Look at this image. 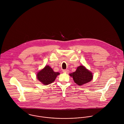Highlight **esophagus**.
I'll use <instances>...</instances> for the list:
<instances>
[{
	"label": "esophagus",
	"instance_id": "obj_1",
	"mask_svg": "<svg viewBox=\"0 0 124 124\" xmlns=\"http://www.w3.org/2000/svg\"><path fill=\"white\" fill-rule=\"evenodd\" d=\"M63 71L64 72H66V73H69V70H63Z\"/></svg>",
	"mask_w": 124,
	"mask_h": 124
}]
</instances>
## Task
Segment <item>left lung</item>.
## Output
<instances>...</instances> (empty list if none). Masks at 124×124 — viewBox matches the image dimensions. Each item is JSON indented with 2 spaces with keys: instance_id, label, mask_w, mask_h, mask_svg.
Wrapping results in <instances>:
<instances>
[{
  "instance_id": "8db88e82",
  "label": "left lung",
  "mask_w": 124,
  "mask_h": 124,
  "mask_svg": "<svg viewBox=\"0 0 124 124\" xmlns=\"http://www.w3.org/2000/svg\"><path fill=\"white\" fill-rule=\"evenodd\" d=\"M70 75L73 77L75 82L78 85H82L90 82L93 77L92 73L83 66L78 67L75 72Z\"/></svg>"
}]
</instances>
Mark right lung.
<instances>
[{
  "label": "right lung",
  "instance_id": "add662e5",
  "mask_svg": "<svg viewBox=\"0 0 124 124\" xmlns=\"http://www.w3.org/2000/svg\"><path fill=\"white\" fill-rule=\"evenodd\" d=\"M59 74V72H54L49 66H46L37 73V78L43 84L46 85L53 82Z\"/></svg>",
  "mask_w": 124,
  "mask_h": 124
}]
</instances>
